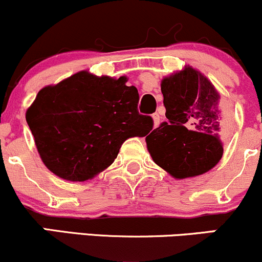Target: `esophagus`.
<instances>
[{
  "label": "esophagus",
  "mask_w": 262,
  "mask_h": 262,
  "mask_svg": "<svg viewBox=\"0 0 262 262\" xmlns=\"http://www.w3.org/2000/svg\"><path fill=\"white\" fill-rule=\"evenodd\" d=\"M152 121H154V127H158L160 124V116H159V113L152 114Z\"/></svg>",
  "instance_id": "1"
}]
</instances>
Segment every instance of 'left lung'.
<instances>
[{
  "label": "left lung",
  "instance_id": "obj_1",
  "mask_svg": "<svg viewBox=\"0 0 262 262\" xmlns=\"http://www.w3.org/2000/svg\"><path fill=\"white\" fill-rule=\"evenodd\" d=\"M167 122L146 137L155 164L175 179L202 175L223 155L221 137L229 129L225 104L212 82L191 66L161 81Z\"/></svg>",
  "mask_w": 262,
  "mask_h": 262
}]
</instances>
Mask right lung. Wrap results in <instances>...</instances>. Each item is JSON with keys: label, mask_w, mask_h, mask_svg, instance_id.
Wrapping results in <instances>:
<instances>
[{"label": "right lung", "mask_w": 262, "mask_h": 262, "mask_svg": "<svg viewBox=\"0 0 262 262\" xmlns=\"http://www.w3.org/2000/svg\"><path fill=\"white\" fill-rule=\"evenodd\" d=\"M127 77L89 71L38 92L26 119L44 165L68 181H86L107 169L128 138L145 137L150 116L138 112L139 93Z\"/></svg>", "instance_id": "1"}]
</instances>
